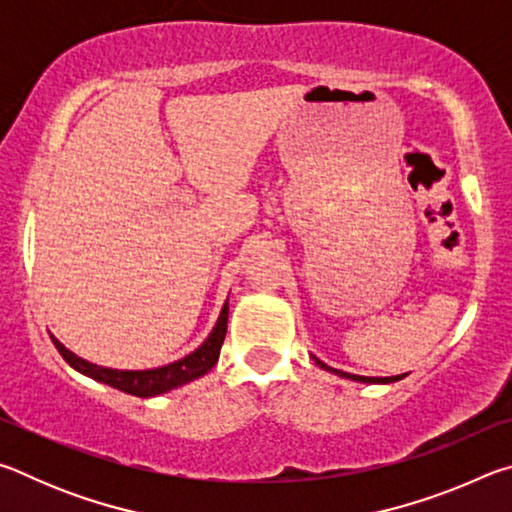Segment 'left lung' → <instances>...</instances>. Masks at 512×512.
Listing matches in <instances>:
<instances>
[{
  "label": "left lung",
  "instance_id": "left-lung-1",
  "mask_svg": "<svg viewBox=\"0 0 512 512\" xmlns=\"http://www.w3.org/2000/svg\"><path fill=\"white\" fill-rule=\"evenodd\" d=\"M314 361H316V366L325 368V370H329V372H334V375H339V377H343V379L361 381V384H391V381H400V379L406 377V375H395V377H363V375H352V372H343V370L329 368V366H325V363L320 361V359H316V357H314Z\"/></svg>",
  "mask_w": 512,
  "mask_h": 512
}]
</instances>
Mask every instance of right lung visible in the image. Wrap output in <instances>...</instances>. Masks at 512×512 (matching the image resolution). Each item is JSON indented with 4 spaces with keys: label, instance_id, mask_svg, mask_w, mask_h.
Returning a JSON list of instances; mask_svg holds the SVG:
<instances>
[{
    "label": "right lung",
    "instance_id": "add662e5",
    "mask_svg": "<svg viewBox=\"0 0 512 512\" xmlns=\"http://www.w3.org/2000/svg\"><path fill=\"white\" fill-rule=\"evenodd\" d=\"M225 329H228V300H225L219 320H216L210 336H207V339L198 345L192 354H187V357L173 363H167V366L151 368V370H117V368L97 366V363L85 361L79 357V354L67 350L56 336H51V341H54L56 350L63 354V359L69 363V366L79 370L81 375L117 388L121 393L135 395V397H155L207 375V372L214 368V363L219 361Z\"/></svg>",
    "mask_w": 512,
    "mask_h": 512
}]
</instances>
